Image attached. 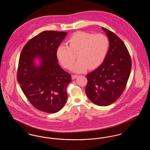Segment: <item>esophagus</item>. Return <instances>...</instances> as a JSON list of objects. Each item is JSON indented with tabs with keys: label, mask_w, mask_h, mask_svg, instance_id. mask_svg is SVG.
Listing matches in <instances>:
<instances>
[{
	"label": "esophagus",
	"mask_w": 150,
	"mask_h": 150,
	"mask_svg": "<svg viewBox=\"0 0 150 150\" xmlns=\"http://www.w3.org/2000/svg\"><path fill=\"white\" fill-rule=\"evenodd\" d=\"M77 77H78V75H72V79L74 80V79L76 78Z\"/></svg>",
	"instance_id": "esophagus-1"
}]
</instances>
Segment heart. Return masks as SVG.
Instances as JSON below:
<instances>
[{
    "label": "heart",
    "instance_id": "heart-1",
    "mask_svg": "<svg viewBox=\"0 0 150 150\" xmlns=\"http://www.w3.org/2000/svg\"><path fill=\"white\" fill-rule=\"evenodd\" d=\"M69 46L61 44L57 48V59L66 69H70L75 60L73 53H77L79 60L72 70L83 72L88 68L93 70L99 67L106 58L110 49L107 36L80 31L75 33L68 40Z\"/></svg>",
    "mask_w": 150,
    "mask_h": 150
}]
</instances>
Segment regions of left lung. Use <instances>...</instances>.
<instances>
[{
  "mask_svg": "<svg viewBox=\"0 0 150 150\" xmlns=\"http://www.w3.org/2000/svg\"><path fill=\"white\" fill-rule=\"evenodd\" d=\"M110 40V49L104 62L87 74L86 93L93 103L106 106L115 102L123 93L132 69L128 50L121 39L102 28Z\"/></svg>",
  "mask_w": 150,
  "mask_h": 150,
  "instance_id": "left-lung-1",
  "label": "left lung"
}]
</instances>
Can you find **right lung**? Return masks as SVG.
<instances>
[{
    "label": "right lung",
    "mask_w": 150,
    "mask_h": 150,
    "mask_svg": "<svg viewBox=\"0 0 150 150\" xmlns=\"http://www.w3.org/2000/svg\"><path fill=\"white\" fill-rule=\"evenodd\" d=\"M66 32L44 31L31 38L22 50L17 79L26 97L38 110L56 113L64 106L67 87L71 76L58 64L57 48L67 35ZM39 57L38 67L33 58Z\"/></svg>",
    "instance_id": "obj_1"
}]
</instances>
